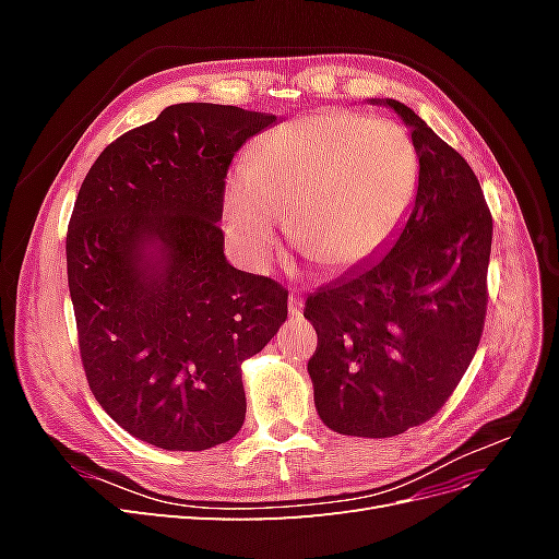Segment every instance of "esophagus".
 Returning <instances> with one entry per match:
<instances>
[{
	"mask_svg": "<svg viewBox=\"0 0 559 559\" xmlns=\"http://www.w3.org/2000/svg\"><path fill=\"white\" fill-rule=\"evenodd\" d=\"M300 312H302V300L296 294H289V314L300 317Z\"/></svg>",
	"mask_w": 559,
	"mask_h": 559,
	"instance_id": "obj_1",
	"label": "esophagus"
}]
</instances>
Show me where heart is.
Instances as JSON below:
<instances>
[{
    "instance_id": "1",
    "label": "heart",
    "mask_w": 559,
    "mask_h": 559,
    "mask_svg": "<svg viewBox=\"0 0 559 559\" xmlns=\"http://www.w3.org/2000/svg\"><path fill=\"white\" fill-rule=\"evenodd\" d=\"M419 158L389 118L324 111L284 123L226 186L224 228L238 257L263 267L292 212L296 245L317 263L347 270L380 253L415 200Z\"/></svg>"
}]
</instances>
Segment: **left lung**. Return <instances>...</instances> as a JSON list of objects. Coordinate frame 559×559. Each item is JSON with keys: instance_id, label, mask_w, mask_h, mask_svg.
<instances>
[{"instance_id": "8db88e82", "label": "left lung", "mask_w": 559, "mask_h": 559, "mask_svg": "<svg viewBox=\"0 0 559 559\" xmlns=\"http://www.w3.org/2000/svg\"><path fill=\"white\" fill-rule=\"evenodd\" d=\"M419 158L417 193L394 240L306 302L314 405L343 436L389 438L425 425L460 384L487 312L492 216L468 163L396 99Z\"/></svg>"}]
</instances>
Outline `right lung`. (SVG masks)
<instances>
[{"instance_id":"1","label":"right lung","mask_w":559,"mask_h":559,"mask_svg":"<svg viewBox=\"0 0 559 559\" xmlns=\"http://www.w3.org/2000/svg\"><path fill=\"white\" fill-rule=\"evenodd\" d=\"M277 116L183 103L97 156L67 228V282L91 392L163 450L222 445L245 425L242 361L286 319L277 282L233 267L228 165Z\"/></svg>"}]
</instances>
